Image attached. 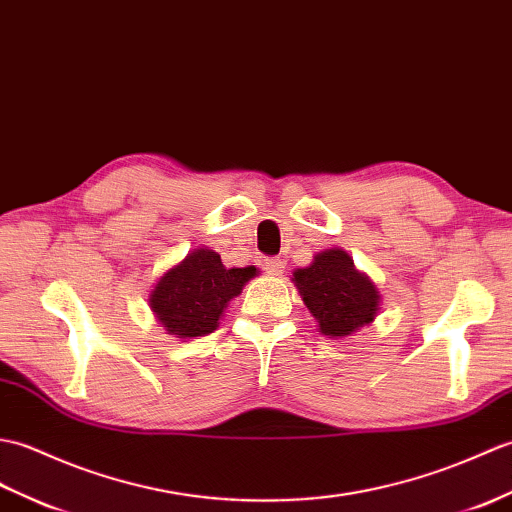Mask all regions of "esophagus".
Returning a JSON list of instances; mask_svg holds the SVG:
<instances>
[{
    "instance_id": "obj_1",
    "label": "esophagus",
    "mask_w": 512,
    "mask_h": 512,
    "mask_svg": "<svg viewBox=\"0 0 512 512\" xmlns=\"http://www.w3.org/2000/svg\"><path fill=\"white\" fill-rule=\"evenodd\" d=\"M263 267H265L269 276H282V271H285V260H282V258H265Z\"/></svg>"
}]
</instances>
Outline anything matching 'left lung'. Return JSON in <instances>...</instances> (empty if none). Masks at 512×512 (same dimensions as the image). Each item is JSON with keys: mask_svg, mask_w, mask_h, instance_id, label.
Here are the masks:
<instances>
[{"mask_svg": "<svg viewBox=\"0 0 512 512\" xmlns=\"http://www.w3.org/2000/svg\"><path fill=\"white\" fill-rule=\"evenodd\" d=\"M291 282L315 317L317 331L331 339L359 333L379 313L377 285L355 267L342 247L317 252L309 267L293 271Z\"/></svg>", "mask_w": 512, "mask_h": 512, "instance_id": "left-lung-1", "label": "left lung"}]
</instances>
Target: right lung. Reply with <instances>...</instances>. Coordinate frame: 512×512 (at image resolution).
I'll return each instance as SVG.
<instances>
[{"mask_svg":"<svg viewBox=\"0 0 512 512\" xmlns=\"http://www.w3.org/2000/svg\"><path fill=\"white\" fill-rule=\"evenodd\" d=\"M256 276L254 267H225L221 256L197 247L166 269L149 293L157 324L177 339H197L217 331L223 311Z\"/></svg>","mask_w":512,"mask_h":512,"instance_id":"1","label":"right lung"}]
</instances>
